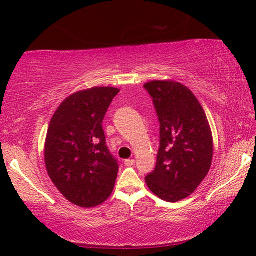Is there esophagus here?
Returning <instances> with one entry per match:
<instances>
[{"label": "esophagus", "instance_id": "esophagus-1", "mask_svg": "<svg viewBox=\"0 0 256 256\" xmlns=\"http://www.w3.org/2000/svg\"><path fill=\"white\" fill-rule=\"evenodd\" d=\"M135 164V160H124V166H132Z\"/></svg>", "mask_w": 256, "mask_h": 256}]
</instances>
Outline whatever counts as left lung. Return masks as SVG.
<instances>
[{
    "label": "left lung",
    "mask_w": 256,
    "mask_h": 256,
    "mask_svg": "<svg viewBox=\"0 0 256 256\" xmlns=\"http://www.w3.org/2000/svg\"><path fill=\"white\" fill-rule=\"evenodd\" d=\"M143 86L152 98L160 124L156 168L146 183L163 200L180 202L208 176L213 157L211 127L200 102L183 84L152 80Z\"/></svg>",
    "instance_id": "1"
}]
</instances>
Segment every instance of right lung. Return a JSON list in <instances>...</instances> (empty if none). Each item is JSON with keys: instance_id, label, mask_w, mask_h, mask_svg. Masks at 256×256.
<instances>
[{"instance_id": "add662e5", "label": "right lung", "mask_w": 256, "mask_h": 256, "mask_svg": "<svg viewBox=\"0 0 256 256\" xmlns=\"http://www.w3.org/2000/svg\"><path fill=\"white\" fill-rule=\"evenodd\" d=\"M115 87H92L59 104L48 128L44 160L52 183L70 202L96 208L114 190L118 166L106 146L102 121Z\"/></svg>"}]
</instances>
